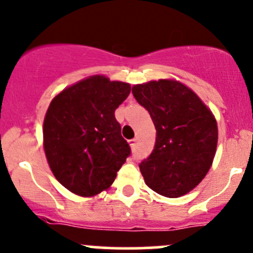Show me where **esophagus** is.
Listing matches in <instances>:
<instances>
[{
    "label": "esophagus",
    "instance_id": "34e87169",
    "mask_svg": "<svg viewBox=\"0 0 253 253\" xmlns=\"http://www.w3.org/2000/svg\"><path fill=\"white\" fill-rule=\"evenodd\" d=\"M128 143H129V145H131L132 148H134L135 147V143H137V138H133V139L128 140Z\"/></svg>",
    "mask_w": 253,
    "mask_h": 253
}]
</instances>
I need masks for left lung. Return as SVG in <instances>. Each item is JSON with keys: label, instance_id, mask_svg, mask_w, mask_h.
Instances as JSON below:
<instances>
[{"label": "left lung", "instance_id": "1", "mask_svg": "<svg viewBox=\"0 0 253 253\" xmlns=\"http://www.w3.org/2000/svg\"><path fill=\"white\" fill-rule=\"evenodd\" d=\"M132 93L148 110L156 128L155 147L139 169L150 189L179 198L209 172L216 154V119L184 84L159 80L135 84Z\"/></svg>", "mask_w": 253, "mask_h": 253}]
</instances>
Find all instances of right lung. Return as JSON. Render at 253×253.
I'll return each mask as SVG.
<instances>
[{"instance_id": "obj_1", "label": "right lung", "mask_w": 253, "mask_h": 253, "mask_svg": "<svg viewBox=\"0 0 253 253\" xmlns=\"http://www.w3.org/2000/svg\"><path fill=\"white\" fill-rule=\"evenodd\" d=\"M131 86L92 76L60 92L43 122V147L58 182L81 196L108 189L131 155L115 110Z\"/></svg>"}]
</instances>
